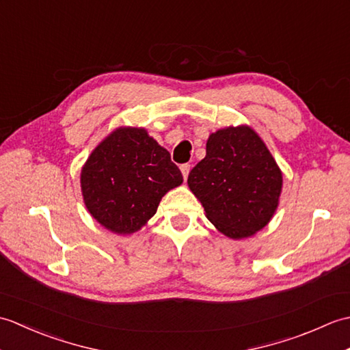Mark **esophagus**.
<instances>
[{
	"label": "esophagus",
	"instance_id": "1",
	"mask_svg": "<svg viewBox=\"0 0 350 350\" xmlns=\"http://www.w3.org/2000/svg\"><path fill=\"white\" fill-rule=\"evenodd\" d=\"M189 170H191V165H189V163H182V165H180V171H182V174H183V179H185V180L188 179Z\"/></svg>",
	"mask_w": 350,
	"mask_h": 350
}]
</instances>
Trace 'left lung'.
Masks as SVG:
<instances>
[{
  "instance_id": "8db88e82",
  "label": "left lung",
  "mask_w": 350,
  "mask_h": 350,
  "mask_svg": "<svg viewBox=\"0 0 350 350\" xmlns=\"http://www.w3.org/2000/svg\"><path fill=\"white\" fill-rule=\"evenodd\" d=\"M188 185L207 219L226 236L242 239L271 221L282 176L257 133L239 126L212 133L206 158L191 170Z\"/></svg>"
}]
</instances>
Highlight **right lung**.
<instances>
[{"label": "right lung", "mask_w": 350, "mask_h": 350, "mask_svg": "<svg viewBox=\"0 0 350 350\" xmlns=\"http://www.w3.org/2000/svg\"><path fill=\"white\" fill-rule=\"evenodd\" d=\"M183 182L170 153L144 129L120 128L94 148L81 171L92 217L118 234L143 227L165 192Z\"/></svg>", "instance_id": "right-lung-1"}]
</instances>
